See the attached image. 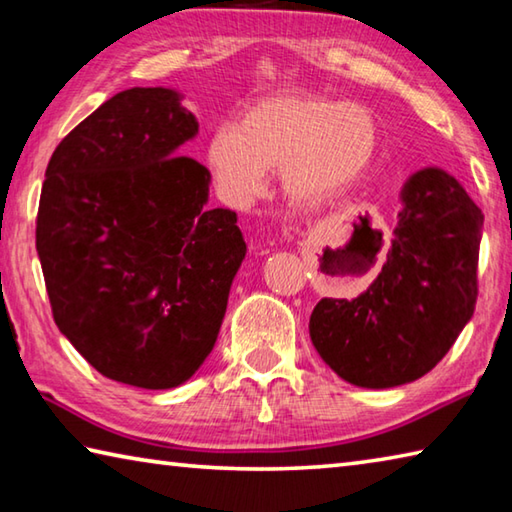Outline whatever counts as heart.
<instances>
[{"label": "heart", "mask_w": 512, "mask_h": 512, "mask_svg": "<svg viewBox=\"0 0 512 512\" xmlns=\"http://www.w3.org/2000/svg\"><path fill=\"white\" fill-rule=\"evenodd\" d=\"M379 142V119L363 103L284 92L259 99L241 126H216L207 164L232 205L262 196L268 169H280L284 198L300 210H318L366 173Z\"/></svg>", "instance_id": "b5f03b06"}]
</instances>
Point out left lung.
<instances>
[{
	"label": "left lung",
	"mask_w": 512,
	"mask_h": 512,
	"mask_svg": "<svg viewBox=\"0 0 512 512\" xmlns=\"http://www.w3.org/2000/svg\"><path fill=\"white\" fill-rule=\"evenodd\" d=\"M391 250L352 300L323 298L309 336L329 368L361 388L409 384L436 366L476 305L483 214L438 167L406 180Z\"/></svg>",
	"instance_id": "8db88e82"
}]
</instances>
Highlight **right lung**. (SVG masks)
<instances>
[{
  "instance_id": "add662e5",
  "label": "right lung",
  "mask_w": 512,
  "mask_h": 512,
  "mask_svg": "<svg viewBox=\"0 0 512 512\" xmlns=\"http://www.w3.org/2000/svg\"><path fill=\"white\" fill-rule=\"evenodd\" d=\"M169 88L115 94L56 146L36 248L60 332L103 377L164 391L201 368L246 257L210 171L180 155L198 121Z\"/></svg>"
}]
</instances>
